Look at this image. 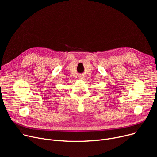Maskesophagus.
I'll list each match as a JSON object with an SVG mask.
<instances>
[{"mask_svg":"<svg viewBox=\"0 0 157 157\" xmlns=\"http://www.w3.org/2000/svg\"><path fill=\"white\" fill-rule=\"evenodd\" d=\"M79 79H85V76H83V75H80V76H79Z\"/></svg>","mask_w":157,"mask_h":157,"instance_id":"obj_1","label":"esophagus"}]
</instances>
